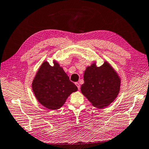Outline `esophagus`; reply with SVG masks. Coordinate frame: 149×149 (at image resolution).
<instances>
[{
	"label": "esophagus",
	"instance_id": "obj_1",
	"mask_svg": "<svg viewBox=\"0 0 149 149\" xmlns=\"http://www.w3.org/2000/svg\"><path fill=\"white\" fill-rule=\"evenodd\" d=\"M75 84H76V86H77L78 89H80V84H79V83H78V82H76V83H75Z\"/></svg>",
	"mask_w": 149,
	"mask_h": 149
}]
</instances>
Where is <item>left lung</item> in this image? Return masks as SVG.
Returning a JSON list of instances; mask_svg holds the SVG:
<instances>
[{
	"instance_id": "1",
	"label": "left lung",
	"mask_w": 149,
	"mask_h": 149,
	"mask_svg": "<svg viewBox=\"0 0 149 149\" xmlns=\"http://www.w3.org/2000/svg\"><path fill=\"white\" fill-rule=\"evenodd\" d=\"M84 80L81 92L97 108L109 106L120 91V78L107 61L100 67H97L95 62L87 67Z\"/></svg>"
}]
</instances>
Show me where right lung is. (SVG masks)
Returning a JSON list of instances; mask_svg holds the SVG:
<instances>
[{
  "label": "right lung",
  "instance_id": "1",
  "mask_svg": "<svg viewBox=\"0 0 149 149\" xmlns=\"http://www.w3.org/2000/svg\"><path fill=\"white\" fill-rule=\"evenodd\" d=\"M51 66L48 61L41 64L32 82V90L41 105L49 109H60L72 93L78 90L75 84L56 61Z\"/></svg>",
  "mask_w": 149,
  "mask_h": 149
}]
</instances>
